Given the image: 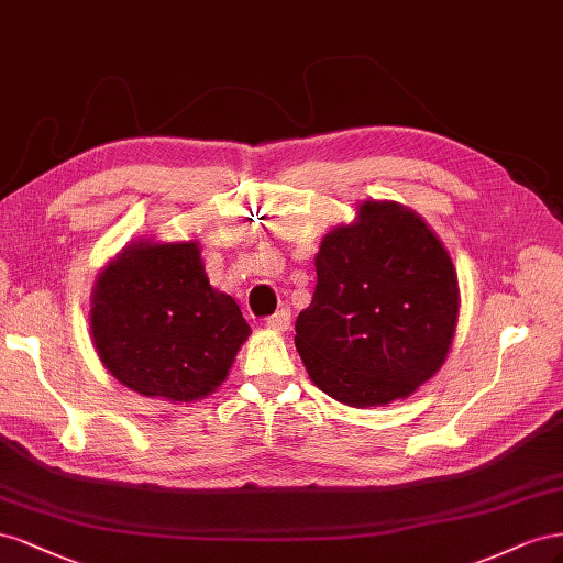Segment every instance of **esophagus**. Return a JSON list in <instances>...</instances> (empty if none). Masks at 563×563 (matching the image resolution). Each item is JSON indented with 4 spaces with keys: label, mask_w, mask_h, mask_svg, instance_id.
<instances>
[{
    "label": "esophagus",
    "mask_w": 563,
    "mask_h": 563,
    "mask_svg": "<svg viewBox=\"0 0 563 563\" xmlns=\"http://www.w3.org/2000/svg\"><path fill=\"white\" fill-rule=\"evenodd\" d=\"M266 328L273 330V332H285L287 328H290V311L287 309H280L273 316L266 318Z\"/></svg>",
    "instance_id": "1"
}]
</instances>
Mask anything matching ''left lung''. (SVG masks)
<instances>
[{
    "label": "left lung",
    "mask_w": 563,
    "mask_h": 563,
    "mask_svg": "<svg viewBox=\"0 0 563 563\" xmlns=\"http://www.w3.org/2000/svg\"><path fill=\"white\" fill-rule=\"evenodd\" d=\"M316 290L295 346L320 391L351 408L408 398L453 346L460 285L429 223L394 200H363L316 254Z\"/></svg>",
    "instance_id": "1"
}]
</instances>
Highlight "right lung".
Here are the masks:
<instances>
[{"label":"right lung","mask_w":563,"mask_h":563,"mask_svg":"<svg viewBox=\"0 0 563 563\" xmlns=\"http://www.w3.org/2000/svg\"><path fill=\"white\" fill-rule=\"evenodd\" d=\"M89 330L112 377L174 406L214 394L252 332L192 238L124 245L93 283Z\"/></svg>","instance_id":"obj_1"}]
</instances>
